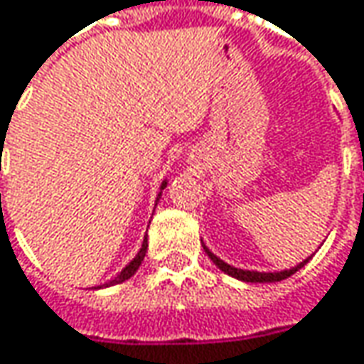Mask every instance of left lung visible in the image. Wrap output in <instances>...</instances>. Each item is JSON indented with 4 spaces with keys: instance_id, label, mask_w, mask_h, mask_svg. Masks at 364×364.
I'll list each match as a JSON object with an SVG mask.
<instances>
[{
    "instance_id": "1",
    "label": "left lung",
    "mask_w": 364,
    "mask_h": 364,
    "mask_svg": "<svg viewBox=\"0 0 364 364\" xmlns=\"http://www.w3.org/2000/svg\"><path fill=\"white\" fill-rule=\"evenodd\" d=\"M205 248V252L209 255V259L220 267L221 272L228 273V275H232V277H236V279H242V282H250V284H265V282H282V279H286V277H290L292 273H296L299 269H302L309 261H311V257L309 259H304L302 263H299L296 267H292V269H284V272H277V273H261V272H247V269H238V267H232V265H228V263H223L221 259H218L211 250L207 247Z\"/></svg>"
}]
</instances>
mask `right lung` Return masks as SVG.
Returning a JSON list of instances; mask_svg holds the SVG:
<instances>
[{"mask_svg": "<svg viewBox=\"0 0 364 364\" xmlns=\"http://www.w3.org/2000/svg\"><path fill=\"white\" fill-rule=\"evenodd\" d=\"M166 186H168V182H164V184H161V191H164ZM146 247H149V245H146V238H144L143 247H141V250H139V255H136V257H134V259H132V261H130V263H128V265H126L124 269H122V272L117 273L116 279H112V282H109V284H105V286H112V284H119V282H126L128 277H132V275L136 273V269L141 267V263H143L144 252H146Z\"/></svg>", "mask_w": 364, "mask_h": 364, "instance_id": "obj_1", "label": "right lung"}]
</instances>
